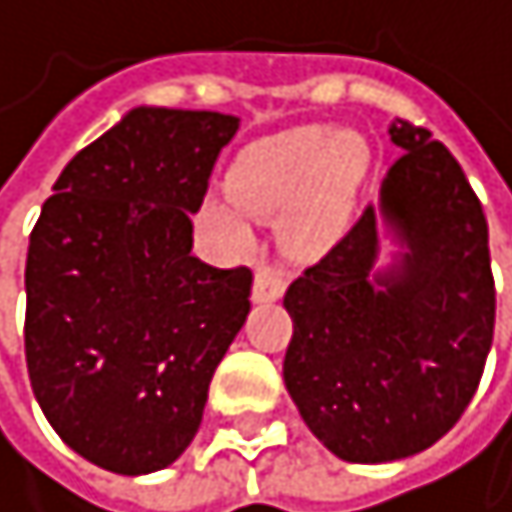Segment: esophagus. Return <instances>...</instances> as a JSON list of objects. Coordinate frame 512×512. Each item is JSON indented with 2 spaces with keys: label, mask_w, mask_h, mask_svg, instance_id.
Listing matches in <instances>:
<instances>
[{
  "label": "esophagus",
  "mask_w": 512,
  "mask_h": 512,
  "mask_svg": "<svg viewBox=\"0 0 512 512\" xmlns=\"http://www.w3.org/2000/svg\"><path fill=\"white\" fill-rule=\"evenodd\" d=\"M285 291V273L276 267H258L254 273V301H276Z\"/></svg>",
  "instance_id": "1"
}]
</instances>
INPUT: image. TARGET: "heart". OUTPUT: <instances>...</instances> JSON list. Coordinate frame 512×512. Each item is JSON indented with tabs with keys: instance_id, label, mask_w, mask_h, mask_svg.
I'll return each instance as SVG.
<instances>
[{
	"instance_id": "heart-1",
	"label": "heart",
	"mask_w": 512,
	"mask_h": 512,
	"mask_svg": "<svg viewBox=\"0 0 512 512\" xmlns=\"http://www.w3.org/2000/svg\"><path fill=\"white\" fill-rule=\"evenodd\" d=\"M368 147L359 134L294 128L251 144L230 168V193L202 202V221L230 248H248L254 218H282L279 242L291 258H316L344 233Z\"/></svg>"
}]
</instances>
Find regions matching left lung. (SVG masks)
Instances as JSON below:
<instances>
[{
	"instance_id": "8db88e82",
	"label": "left lung",
	"mask_w": 512,
	"mask_h": 512,
	"mask_svg": "<svg viewBox=\"0 0 512 512\" xmlns=\"http://www.w3.org/2000/svg\"><path fill=\"white\" fill-rule=\"evenodd\" d=\"M390 137L402 156L381 205L285 291V387L313 436L350 464L399 461L442 439L467 411L495 338L479 196L427 128L396 119ZM381 220L406 251L375 274Z\"/></svg>"
}]
</instances>
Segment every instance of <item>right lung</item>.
Here are the masks:
<instances>
[{
  "instance_id": "obj_1",
  "label": "right lung",
  "mask_w": 512,
  "mask_h": 512,
  "mask_svg": "<svg viewBox=\"0 0 512 512\" xmlns=\"http://www.w3.org/2000/svg\"><path fill=\"white\" fill-rule=\"evenodd\" d=\"M236 128L211 110H131L67 162L30 233V384L54 433L110 473L184 455L251 310L248 267L193 258L190 214Z\"/></svg>"
}]
</instances>
